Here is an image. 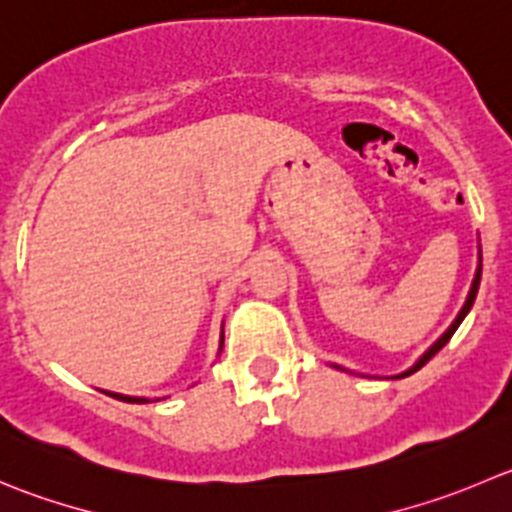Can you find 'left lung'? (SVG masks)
Here are the masks:
<instances>
[{
    "label": "left lung",
    "mask_w": 512,
    "mask_h": 512,
    "mask_svg": "<svg viewBox=\"0 0 512 512\" xmlns=\"http://www.w3.org/2000/svg\"><path fill=\"white\" fill-rule=\"evenodd\" d=\"M480 261H483V259H480ZM480 274H483V264H478V271H475V279H472V286H470V294H467L465 304H462L460 314H457V319L452 321V324H450V329H447V332L442 334V337L437 339V342L432 344V347L427 349V352L422 354L420 359H417V364H415V367H410V369H407V372H402V374H399V377H410L412 372H417V369H422V367H425V364L430 362V359L435 357V354L440 352V349L445 347L447 342H450V337H452V334H455V329H457V326L462 324V319H465V316H467V311H470V309H472V304H475V296H478V286H480ZM399 377H397V379H399Z\"/></svg>",
    "instance_id": "8db88e82"
}]
</instances>
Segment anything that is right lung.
Wrapping results in <instances>:
<instances>
[{
	"instance_id": "1",
	"label": "right lung",
	"mask_w": 512,
	"mask_h": 512,
	"mask_svg": "<svg viewBox=\"0 0 512 512\" xmlns=\"http://www.w3.org/2000/svg\"><path fill=\"white\" fill-rule=\"evenodd\" d=\"M221 347H223V337H221ZM105 394L120 399V402H130V405H143V402H148L145 397H128V394H115V392H105Z\"/></svg>"
}]
</instances>
